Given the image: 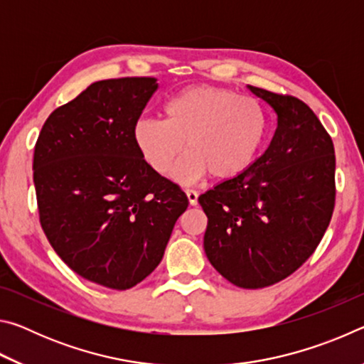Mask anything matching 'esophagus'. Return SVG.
<instances>
[{
    "label": "esophagus",
    "instance_id": "obj_1",
    "mask_svg": "<svg viewBox=\"0 0 364 364\" xmlns=\"http://www.w3.org/2000/svg\"><path fill=\"white\" fill-rule=\"evenodd\" d=\"M186 196H188V200H189L191 205H197V197H199V194H197V191L186 189Z\"/></svg>",
    "mask_w": 364,
    "mask_h": 364
}]
</instances>
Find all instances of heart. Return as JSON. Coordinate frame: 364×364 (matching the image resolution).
Returning <instances> with one entry per match:
<instances>
[{
  "instance_id": "heart-1",
  "label": "heart",
  "mask_w": 364,
  "mask_h": 364,
  "mask_svg": "<svg viewBox=\"0 0 364 364\" xmlns=\"http://www.w3.org/2000/svg\"><path fill=\"white\" fill-rule=\"evenodd\" d=\"M165 120L141 119L133 127V141L147 165L188 184L210 173L230 181L247 170L264 136V114L254 97L231 90L196 85L181 90L164 104Z\"/></svg>"
}]
</instances>
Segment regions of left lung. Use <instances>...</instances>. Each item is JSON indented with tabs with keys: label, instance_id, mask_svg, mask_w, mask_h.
I'll return each mask as SVG.
<instances>
[{
	"label": "left lung",
	"instance_id": "obj_1",
	"mask_svg": "<svg viewBox=\"0 0 364 364\" xmlns=\"http://www.w3.org/2000/svg\"><path fill=\"white\" fill-rule=\"evenodd\" d=\"M247 88L274 110L273 139L241 176L200 194L199 204L212 267L234 286L262 289L292 274L323 239L334 210L336 156L305 102Z\"/></svg>",
	"mask_w": 364,
	"mask_h": 364
}]
</instances>
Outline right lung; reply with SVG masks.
I'll use <instances>...</instances> for the list:
<instances>
[{
    "mask_svg": "<svg viewBox=\"0 0 364 364\" xmlns=\"http://www.w3.org/2000/svg\"><path fill=\"white\" fill-rule=\"evenodd\" d=\"M157 78L91 83L43 125L33 156L41 228L70 269L125 291L157 268L188 197L141 157L133 127Z\"/></svg>",
    "mask_w": 364,
    "mask_h": 364,
    "instance_id": "right-lung-1",
    "label": "right lung"
}]
</instances>
